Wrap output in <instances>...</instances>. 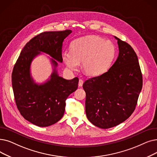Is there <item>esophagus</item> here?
I'll return each instance as SVG.
<instances>
[{"mask_svg": "<svg viewBox=\"0 0 157 157\" xmlns=\"http://www.w3.org/2000/svg\"><path fill=\"white\" fill-rule=\"evenodd\" d=\"M83 79H80L79 80V83H78V85H79V86H81L83 85Z\"/></svg>", "mask_w": 157, "mask_h": 157, "instance_id": "obj_1", "label": "esophagus"}]
</instances>
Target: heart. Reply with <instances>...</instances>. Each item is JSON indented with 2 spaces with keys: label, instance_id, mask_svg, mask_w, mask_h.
I'll return each mask as SVG.
<instances>
[{
  "label": "heart",
  "instance_id": "b5f03b06",
  "mask_svg": "<svg viewBox=\"0 0 157 157\" xmlns=\"http://www.w3.org/2000/svg\"><path fill=\"white\" fill-rule=\"evenodd\" d=\"M116 50L110 40L89 35L73 40L70 51L62 52V58L68 69L76 71L83 62L84 72L90 76H98L110 69Z\"/></svg>",
  "mask_w": 157,
  "mask_h": 157
}]
</instances>
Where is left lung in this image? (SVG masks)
<instances>
[{"label": "left lung", "mask_w": 157, "mask_h": 157, "mask_svg": "<svg viewBox=\"0 0 157 157\" xmlns=\"http://www.w3.org/2000/svg\"><path fill=\"white\" fill-rule=\"evenodd\" d=\"M119 56L109 70L85 81L86 117L94 126L107 129L126 121L134 112L142 87L137 54L116 36Z\"/></svg>", "instance_id": "left-lung-1"}]
</instances>
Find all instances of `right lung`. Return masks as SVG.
<instances>
[{
	"label": "right lung",
	"instance_id": "add662e5",
	"mask_svg": "<svg viewBox=\"0 0 157 157\" xmlns=\"http://www.w3.org/2000/svg\"><path fill=\"white\" fill-rule=\"evenodd\" d=\"M71 33V30H65L39 34L26 44L13 67L12 86L18 110L25 119L38 126H49L62 119L66 99L78 88V78L65 79L59 76L56 71V60L62 63L63 42ZM40 52L52 57L54 69L50 79L37 84L31 76L30 67Z\"/></svg>",
	"mask_w": 157,
	"mask_h": 157
}]
</instances>
